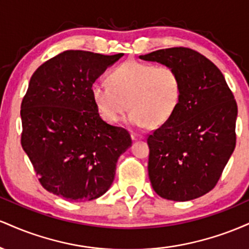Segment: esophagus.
<instances>
[{"label": "esophagus", "instance_id": "1", "mask_svg": "<svg viewBox=\"0 0 249 249\" xmlns=\"http://www.w3.org/2000/svg\"><path fill=\"white\" fill-rule=\"evenodd\" d=\"M131 138H132V141H141V139L142 138V136H139V134H137V133H131Z\"/></svg>", "mask_w": 249, "mask_h": 249}]
</instances>
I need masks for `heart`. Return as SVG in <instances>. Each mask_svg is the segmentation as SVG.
<instances>
[{"mask_svg":"<svg viewBox=\"0 0 249 249\" xmlns=\"http://www.w3.org/2000/svg\"><path fill=\"white\" fill-rule=\"evenodd\" d=\"M181 93V76L176 68L134 59L111 71L108 83L91 87L93 103L105 122H119L130 107L128 121L137 127L166 123L179 107Z\"/></svg>","mask_w":249,"mask_h":249,"instance_id":"heart-1","label":"heart"}]
</instances>
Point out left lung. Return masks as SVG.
<instances>
[{
	"label": "left lung",
	"instance_id": "obj_1",
	"mask_svg": "<svg viewBox=\"0 0 249 249\" xmlns=\"http://www.w3.org/2000/svg\"><path fill=\"white\" fill-rule=\"evenodd\" d=\"M172 65L182 82L176 112L147 136L148 177L158 196L187 201L218 184L236 144L238 105L216 65L190 48L139 56Z\"/></svg>",
	"mask_w": 249,
	"mask_h": 249
}]
</instances>
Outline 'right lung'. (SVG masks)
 I'll use <instances>...</instances> for the list:
<instances>
[{"label": "right lung", "mask_w": 249, "mask_h": 249, "mask_svg": "<svg viewBox=\"0 0 249 249\" xmlns=\"http://www.w3.org/2000/svg\"><path fill=\"white\" fill-rule=\"evenodd\" d=\"M123 55L67 50L31 76L21 104V144L48 192L90 201L113 182L132 141L127 130L101 118L91 87Z\"/></svg>", "instance_id": "1"}]
</instances>
